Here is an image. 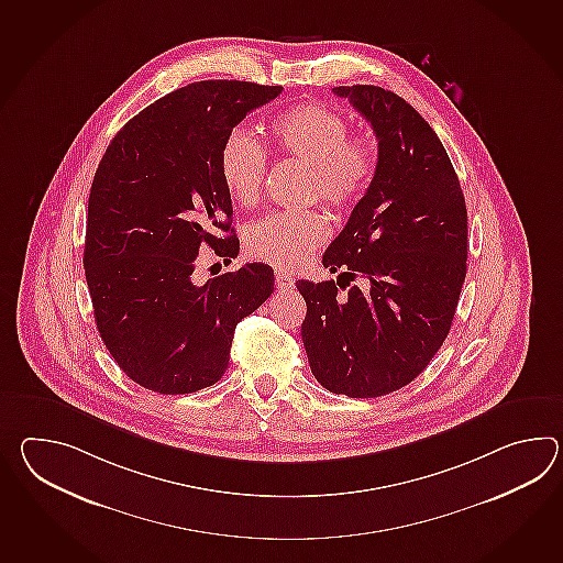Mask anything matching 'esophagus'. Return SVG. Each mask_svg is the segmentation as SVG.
<instances>
[{"instance_id":"1","label":"esophagus","mask_w":563,"mask_h":563,"mask_svg":"<svg viewBox=\"0 0 563 563\" xmlns=\"http://www.w3.org/2000/svg\"><path fill=\"white\" fill-rule=\"evenodd\" d=\"M275 283L278 290H292L295 288V278L287 275V273H280V271L275 275Z\"/></svg>"}]
</instances>
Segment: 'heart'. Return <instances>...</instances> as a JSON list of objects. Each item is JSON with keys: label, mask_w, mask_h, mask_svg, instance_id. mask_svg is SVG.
<instances>
[{"label": "heart", "mask_w": 563, "mask_h": 563, "mask_svg": "<svg viewBox=\"0 0 563 563\" xmlns=\"http://www.w3.org/2000/svg\"><path fill=\"white\" fill-rule=\"evenodd\" d=\"M271 143L280 155L311 167V196L345 212L362 200L379 165V145L372 133H350L343 114L321 104L302 102L273 119ZM218 169L232 200L246 206L263 188V147L244 129L225 135ZM329 234L319 212H273L252 222L244 246L252 258L276 268H295L317 251Z\"/></svg>", "instance_id": "obj_1"}]
</instances>
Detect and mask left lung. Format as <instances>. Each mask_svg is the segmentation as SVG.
Here are the masks:
<instances>
[{"label": "left lung", "mask_w": 563, "mask_h": 563, "mask_svg": "<svg viewBox=\"0 0 563 563\" xmlns=\"http://www.w3.org/2000/svg\"><path fill=\"white\" fill-rule=\"evenodd\" d=\"M333 92L374 129L379 165L323 254L338 280H297L307 302L300 335L323 388L379 398L422 374L449 335L468 220L449 153L412 104L374 85Z\"/></svg>", "instance_id": "obj_1"}]
</instances>
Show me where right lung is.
<instances>
[{
	"label": "right lung",
	"mask_w": 563,
	"mask_h": 563,
	"mask_svg": "<svg viewBox=\"0 0 563 563\" xmlns=\"http://www.w3.org/2000/svg\"><path fill=\"white\" fill-rule=\"evenodd\" d=\"M283 87L201 80L155 100L104 151L88 196L85 275L100 339L143 388L175 396L224 375L238 323L275 290L268 264L194 283L203 246L234 258L225 135Z\"/></svg>",
	"instance_id": "right-lung-1"
}]
</instances>
